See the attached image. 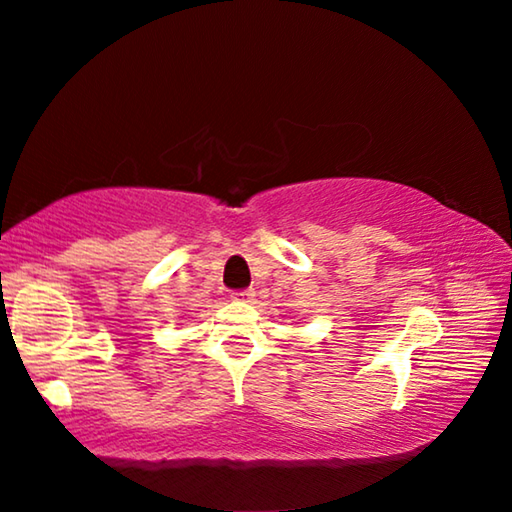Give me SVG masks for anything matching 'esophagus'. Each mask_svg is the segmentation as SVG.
<instances>
[{"instance_id": "obj_1", "label": "esophagus", "mask_w": 512, "mask_h": 512, "mask_svg": "<svg viewBox=\"0 0 512 512\" xmlns=\"http://www.w3.org/2000/svg\"><path fill=\"white\" fill-rule=\"evenodd\" d=\"M232 298H235V300H241V302H250V300H255V291H253V289L237 291V293H232Z\"/></svg>"}]
</instances>
